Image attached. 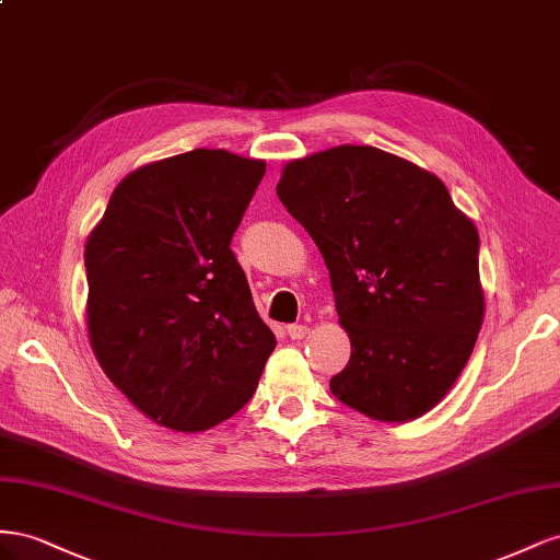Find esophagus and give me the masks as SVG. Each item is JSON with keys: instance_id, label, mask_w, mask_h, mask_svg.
Listing matches in <instances>:
<instances>
[{"instance_id": "obj_1", "label": "esophagus", "mask_w": 560, "mask_h": 560, "mask_svg": "<svg viewBox=\"0 0 560 560\" xmlns=\"http://www.w3.org/2000/svg\"><path fill=\"white\" fill-rule=\"evenodd\" d=\"M285 332L291 335V340H302L310 332V328L305 324H291L289 328H285Z\"/></svg>"}]
</instances>
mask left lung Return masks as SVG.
Wrapping results in <instances>:
<instances>
[{
  "label": "left lung",
  "mask_w": 560,
  "mask_h": 560,
  "mask_svg": "<svg viewBox=\"0 0 560 560\" xmlns=\"http://www.w3.org/2000/svg\"><path fill=\"white\" fill-rule=\"evenodd\" d=\"M277 195L322 250L351 342L330 392L365 418H420L451 392L483 324L474 222L434 173L371 145L295 159Z\"/></svg>",
  "instance_id": "obj_1"
}]
</instances>
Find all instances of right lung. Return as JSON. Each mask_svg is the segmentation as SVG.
I'll return each mask as SVG.
<instances>
[{
  "instance_id": "add662e5",
  "label": "right lung",
  "mask_w": 560,
  "mask_h": 560,
  "mask_svg": "<svg viewBox=\"0 0 560 560\" xmlns=\"http://www.w3.org/2000/svg\"><path fill=\"white\" fill-rule=\"evenodd\" d=\"M265 162L191 150L136 168L86 238V322L105 375L156 424L203 431L242 410L277 347L232 236Z\"/></svg>"
}]
</instances>
